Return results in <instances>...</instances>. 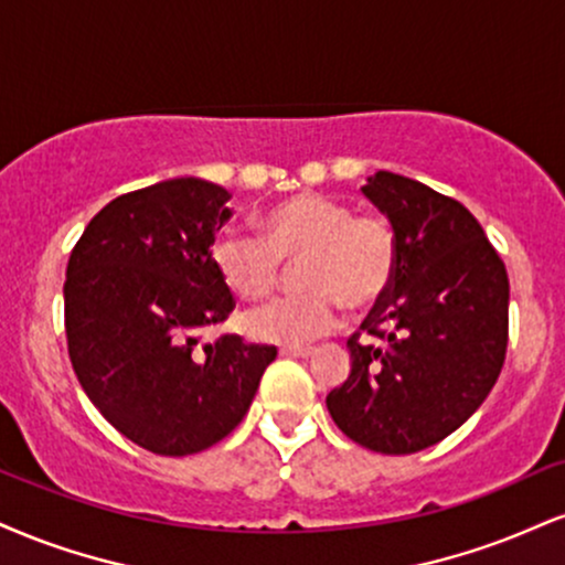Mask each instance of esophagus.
<instances>
[{"label":"esophagus","mask_w":565,"mask_h":565,"mask_svg":"<svg viewBox=\"0 0 565 565\" xmlns=\"http://www.w3.org/2000/svg\"><path fill=\"white\" fill-rule=\"evenodd\" d=\"M281 355L287 358H310L312 348H281Z\"/></svg>","instance_id":"34e87169"}]
</instances>
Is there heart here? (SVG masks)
<instances>
[{
    "label": "heart",
    "mask_w": 565,
    "mask_h": 565,
    "mask_svg": "<svg viewBox=\"0 0 565 565\" xmlns=\"http://www.w3.org/2000/svg\"><path fill=\"white\" fill-rule=\"evenodd\" d=\"M221 281L265 300L297 268L302 295L281 297L244 318L253 339L300 348L337 329L342 308L365 312L390 295L399 270L397 231L384 215L355 213L350 202L302 192L263 215V236L226 228L210 249Z\"/></svg>",
    "instance_id": "1"
}]
</instances>
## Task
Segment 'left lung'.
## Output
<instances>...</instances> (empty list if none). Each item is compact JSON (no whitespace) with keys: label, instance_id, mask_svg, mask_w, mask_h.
<instances>
[{"label":"left lung","instance_id":"obj_1","mask_svg":"<svg viewBox=\"0 0 565 565\" xmlns=\"http://www.w3.org/2000/svg\"><path fill=\"white\" fill-rule=\"evenodd\" d=\"M363 194L390 215L399 270L348 339L352 369L326 397L352 441L384 455L437 445L477 413L508 350V270L452 196L379 171ZM360 333L377 344L359 342Z\"/></svg>","mask_w":565,"mask_h":565}]
</instances>
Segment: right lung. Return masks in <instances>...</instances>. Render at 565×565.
Wrapping results in <instances>:
<instances>
[{
  "mask_svg": "<svg viewBox=\"0 0 565 565\" xmlns=\"http://www.w3.org/2000/svg\"><path fill=\"white\" fill-rule=\"evenodd\" d=\"M231 194L171 179L115 196L88 221L65 270L67 355L97 411L134 445L181 458L228 437L276 348L202 331L236 308L215 234Z\"/></svg>",
  "mask_w": 565,
  "mask_h": 565,
  "instance_id": "add662e5",
  "label": "right lung"
}]
</instances>
